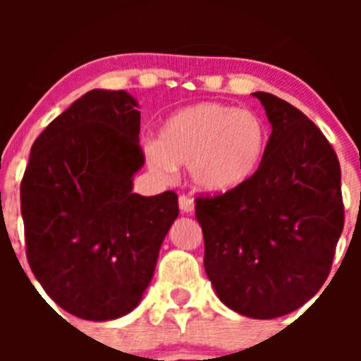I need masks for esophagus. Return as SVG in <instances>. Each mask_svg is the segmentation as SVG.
I'll return each instance as SVG.
<instances>
[{
  "label": "esophagus",
  "mask_w": 361,
  "mask_h": 361,
  "mask_svg": "<svg viewBox=\"0 0 361 361\" xmlns=\"http://www.w3.org/2000/svg\"><path fill=\"white\" fill-rule=\"evenodd\" d=\"M178 204H180L181 213H192L194 211V199L188 197V195H180Z\"/></svg>",
  "instance_id": "1"
}]
</instances>
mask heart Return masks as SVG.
I'll list each match as a JSON object with an SVG mask.
<instances>
[{"label":"heart","mask_w":361,"mask_h":361,"mask_svg":"<svg viewBox=\"0 0 361 361\" xmlns=\"http://www.w3.org/2000/svg\"><path fill=\"white\" fill-rule=\"evenodd\" d=\"M269 136L267 122L258 113L225 103H197L162 123L159 140L147 147V160L162 178L187 166L197 190L220 195L238 190L258 173Z\"/></svg>","instance_id":"b5f03b06"}]
</instances>
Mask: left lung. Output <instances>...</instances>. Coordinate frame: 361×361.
<instances>
[{"instance_id":"left-lung-1","label":"left lung","mask_w":361,"mask_h":361,"mask_svg":"<svg viewBox=\"0 0 361 361\" xmlns=\"http://www.w3.org/2000/svg\"><path fill=\"white\" fill-rule=\"evenodd\" d=\"M272 126L260 169L227 194L195 199L204 269L232 311L272 319L311 300L332 269L344 227L341 166L314 122L255 92Z\"/></svg>"}]
</instances>
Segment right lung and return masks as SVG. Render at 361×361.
Here are the masks:
<instances>
[{
    "mask_svg": "<svg viewBox=\"0 0 361 361\" xmlns=\"http://www.w3.org/2000/svg\"><path fill=\"white\" fill-rule=\"evenodd\" d=\"M137 103L126 90L94 89L47 126L20 183L25 255L57 305L90 322L126 316L154 278L178 218L173 190L143 197Z\"/></svg>",
    "mask_w": 361,
    "mask_h": 361,
    "instance_id": "1",
    "label": "right lung"
}]
</instances>
